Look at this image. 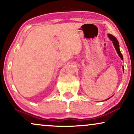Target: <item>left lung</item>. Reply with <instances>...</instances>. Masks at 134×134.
Masks as SVG:
<instances>
[{"label":"left lung","mask_w":134,"mask_h":134,"mask_svg":"<svg viewBox=\"0 0 134 134\" xmlns=\"http://www.w3.org/2000/svg\"><path fill=\"white\" fill-rule=\"evenodd\" d=\"M108 36H109L110 40H111V41H112V43L113 44V45H114L115 46V48L116 49L117 53H118V54L119 55V56L120 57V58H121V60H123V57H122V55L121 54V53L120 52V46H119V43L118 41V40H116V38L115 37V36H113V35H111L110 34H109L108 35ZM123 71H124V67H123ZM110 98H108L107 99H106V100L109 99Z\"/></svg>","instance_id":"left-lung-1"}]
</instances>
